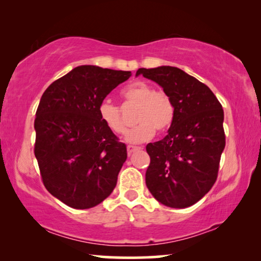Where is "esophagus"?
<instances>
[{
  "mask_svg": "<svg viewBox=\"0 0 261 261\" xmlns=\"http://www.w3.org/2000/svg\"><path fill=\"white\" fill-rule=\"evenodd\" d=\"M126 149H127V153L131 154V153H134L136 151H138V149H140V147L139 146H132V145H127Z\"/></svg>",
  "mask_w": 261,
  "mask_h": 261,
  "instance_id": "34e87169",
  "label": "esophagus"
}]
</instances>
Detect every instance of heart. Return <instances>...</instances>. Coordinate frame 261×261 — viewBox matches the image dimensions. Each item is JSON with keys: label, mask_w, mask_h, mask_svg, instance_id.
<instances>
[{"label": "heart", "mask_w": 261, "mask_h": 261, "mask_svg": "<svg viewBox=\"0 0 261 261\" xmlns=\"http://www.w3.org/2000/svg\"><path fill=\"white\" fill-rule=\"evenodd\" d=\"M121 96L126 105L137 106L135 121L138 123L129 134L130 143H143L151 139L158 132L170 129L175 120V105L165 91H154L153 86L145 82L130 84L121 91ZM98 113L100 120L116 135L125 134L127 125L123 118L122 109L110 100L101 101Z\"/></svg>", "instance_id": "heart-1"}]
</instances>
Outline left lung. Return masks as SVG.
<instances>
[{
    "instance_id": "obj_1",
    "label": "left lung",
    "mask_w": 261,
    "mask_h": 261,
    "mask_svg": "<svg viewBox=\"0 0 261 261\" xmlns=\"http://www.w3.org/2000/svg\"><path fill=\"white\" fill-rule=\"evenodd\" d=\"M158 83L175 105L165 138L149 143L146 185L158 201L185 208L199 201L218 178L226 135L223 109L208 86L175 67L138 69Z\"/></svg>"
}]
</instances>
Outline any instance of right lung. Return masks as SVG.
<instances>
[{"label": "right lung", "instance_id": "right-lung-1", "mask_svg": "<svg viewBox=\"0 0 261 261\" xmlns=\"http://www.w3.org/2000/svg\"><path fill=\"white\" fill-rule=\"evenodd\" d=\"M130 71L81 65L48 86L35 113L34 155L48 192L72 208H92L116 187L126 146L98 107Z\"/></svg>", "mask_w": 261, "mask_h": 261}]
</instances>
